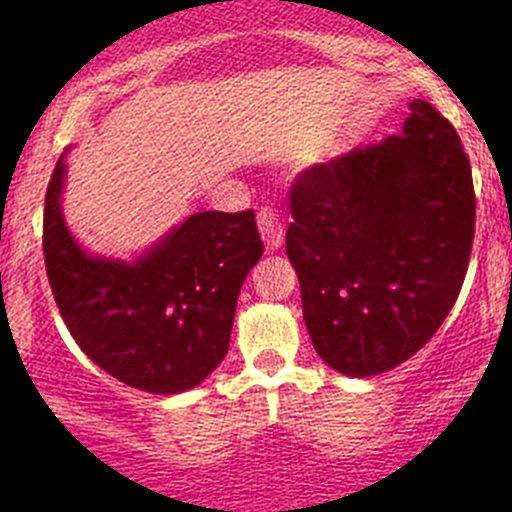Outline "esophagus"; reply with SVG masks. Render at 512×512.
Wrapping results in <instances>:
<instances>
[{
	"label": "esophagus",
	"mask_w": 512,
	"mask_h": 512,
	"mask_svg": "<svg viewBox=\"0 0 512 512\" xmlns=\"http://www.w3.org/2000/svg\"><path fill=\"white\" fill-rule=\"evenodd\" d=\"M257 225H260V235L265 240L267 252H277L285 242V230H282V220L275 210L262 208L260 215H257Z\"/></svg>",
	"instance_id": "obj_1"
}]
</instances>
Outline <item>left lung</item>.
Masks as SVG:
<instances>
[{
    "mask_svg": "<svg viewBox=\"0 0 512 512\" xmlns=\"http://www.w3.org/2000/svg\"><path fill=\"white\" fill-rule=\"evenodd\" d=\"M399 136L356 146L292 185L287 257L317 354L347 376L411 359L448 317L476 232L471 163L456 128L409 103Z\"/></svg>",
    "mask_w": 512,
    "mask_h": 512,
    "instance_id": "8db88e82",
    "label": "left lung"
}]
</instances>
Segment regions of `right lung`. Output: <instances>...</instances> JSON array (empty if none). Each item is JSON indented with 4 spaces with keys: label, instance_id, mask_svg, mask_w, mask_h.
<instances>
[{
    "label": "right lung",
    "instance_id": "add662e5",
    "mask_svg": "<svg viewBox=\"0 0 512 512\" xmlns=\"http://www.w3.org/2000/svg\"><path fill=\"white\" fill-rule=\"evenodd\" d=\"M61 153L46 188L44 262L71 337L106 374L148 394L203 384L230 347L237 294L262 257L255 213H193L133 260L91 255L61 210Z\"/></svg>",
    "mask_w": 512,
    "mask_h": 512
}]
</instances>
